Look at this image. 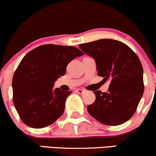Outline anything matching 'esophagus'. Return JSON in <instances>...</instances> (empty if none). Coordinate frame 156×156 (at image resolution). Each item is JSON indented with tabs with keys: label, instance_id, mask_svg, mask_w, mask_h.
I'll return each mask as SVG.
<instances>
[{
	"label": "esophagus",
	"instance_id": "1",
	"mask_svg": "<svg viewBox=\"0 0 156 156\" xmlns=\"http://www.w3.org/2000/svg\"><path fill=\"white\" fill-rule=\"evenodd\" d=\"M76 92H78V94H83L85 92H86V90H83V89H77Z\"/></svg>",
	"mask_w": 156,
	"mask_h": 156
}]
</instances>
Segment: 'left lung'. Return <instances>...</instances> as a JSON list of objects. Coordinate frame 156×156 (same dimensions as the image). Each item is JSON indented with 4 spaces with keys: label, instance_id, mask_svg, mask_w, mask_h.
Wrapping results in <instances>:
<instances>
[{
    "label": "left lung",
    "instance_id": "1",
    "mask_svg": "<svg viewBox=\"0 0 156 156\" xmlns=\"http://www.w3.org/2000/svg\"><path fill=\"white\" fill-rule=\"evenodd\" d=\"M95 59L98 75L110 81L107 92L94 91L95 101L87 106L100 123L117 126L130 119L143 95V67L137 55L124 43L101 39L78 45Z\"/></svg>",
    "mask_w": 156,
    "mask_h": 156
}]
</instances>
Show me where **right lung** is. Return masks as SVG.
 Segmentation results:
<instances>
[{
  "mask_svg": "<svg viewBox=\"0 0 156 156\" xmlns=\"http://www.w3.org/2000/svg\"><path fill=\"white\" fill-rule=\"evenodd\" d=\"M80 49L72 46L45 44L21 60L12 78L13 103L20 119L32 128L52 124L64 113L71 91L53 90L55 81L66 73L67 65Z\"/></svg>",
  "mask_w": 156,
  "mask_h": 156,
  "instance_id": "obj_1",
  "label": "right lung"
}]
</instances>
